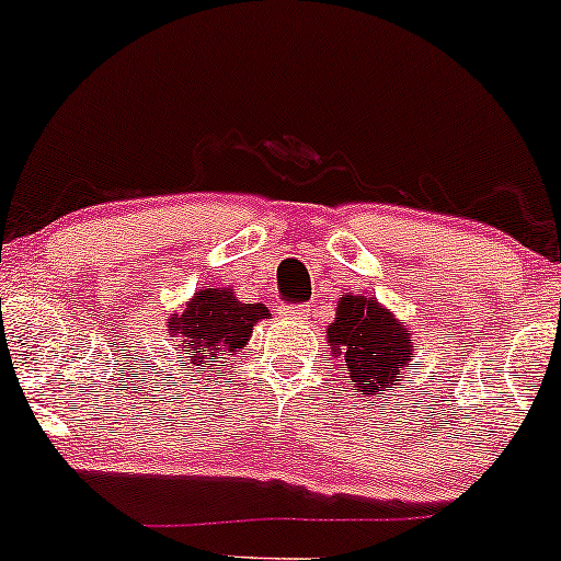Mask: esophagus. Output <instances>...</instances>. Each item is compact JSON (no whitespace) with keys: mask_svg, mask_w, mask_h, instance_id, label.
Returning <instances> with one entry per match:
<instances>
[{"mask_svg":"<svg viewBox=\"0 0 561 561\" xmlns=\"http://www.w3.org/2000/svg\"><path fill=\"white\" fill-rule=\"evenodd\" d=\"M288 314L296 317V320H307V317H309V307H307V304H299V307L288 309Z\"/></svg>","mask_w":561,"mask_h":561,"instance_id":"1","label":"esophagus"}]
</instances>
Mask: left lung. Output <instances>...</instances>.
I'll return each instance as SVG.
<instances>
[{
  "label": "left lung",
  "instance_id": "left-lung-1",
  "mask_svg": "<svg viewBox=\"0 0 561 561\" xmlns=\"http://www.w3.org/2000/svg\"><path fill=\"white\" fill-rule=\"evenodd\" d=\"M328 343L362 396H382L385 387L398 385L416 354L411 328L377 299L358 294L341 296L335 320L328 324Z\"/></svg>",
  "mask_w": 561,
  "mask_h": 561
}]
</instances>
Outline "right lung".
<instances>
[{
	"instance_id": "add662e5",
	"label": "right lung",
	"mask_w": 561,
	"mask_h": 561,
	"mask_svg": "<svg viewBox=\"0 0 561 561\" xmlns=\"http://www.w3.org/2000/svg\"><path fill=\"white\" fill-rule=\"evenodd\" d=\"M265 304H244L233 288H205L186 301L179 314L169 317V337L176 345L182 366L203 375L224 369L252 337L254 324L267 320Z\"/></svg>"
}]
</instances>
